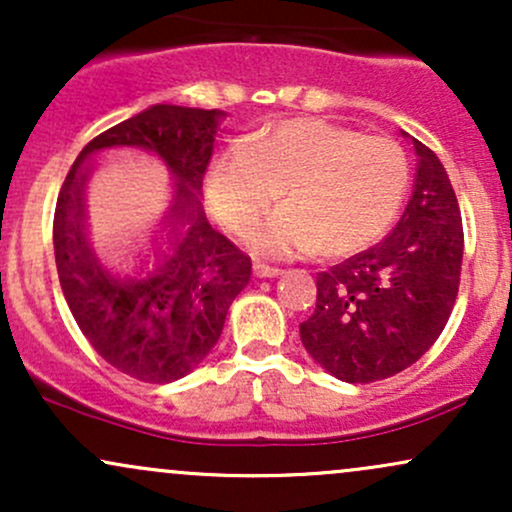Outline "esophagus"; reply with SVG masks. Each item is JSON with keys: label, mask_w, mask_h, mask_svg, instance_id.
Listing matches in <instances>:
<instances>
[{"label": "esophagus", "mask_w": 512, "mask_h": 512, "mask_svg": "<svg viewBox=\"0 0 512 512\" xmlns=\"http://www.w3.org/2000/svg\"><path fill=\"white\" fill-rule=\"evenodd\" d=\"M252 272H255V276H260V279H274V276L284 274V269L269 267V264H264V262H255L252 264Z\"/></svg>", "instance_id": "1"}]
</instances>
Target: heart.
<instances>
[{
	"label": "heart",
	"mask_w": 512,
	"mask_h": 512,
	"mask_svg": "<svg viewBox=\"0 0 512 512\" xmlns=\"http://www.w3.org/2000/svg\"><path fill=\"white\" fill-rule=\"evenodd\" d=\"M407 156L390 137L325 120H286L216 158L209 197L231 231H248L276 197L286 199L250 231L252 248L327 257L368 248L395 219L407 190Z\"/></svg>",
	"instance_id": "obj_1"
}]
</instances>
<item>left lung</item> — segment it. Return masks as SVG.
<instances>
[{
	"instance_id": "obj_1",
	"label": "left lung",
	"mask_w": 512,
	"mask_h": 512,
	"mask_svg": "<svg viewBox=\"0 0 512 512\" xmlns=\"http://www.w3.org/2000/svg\"><path fill=\"white\" fill-rule=\"evenodd\" d=\"M414 149V195L395 231L317 274L315 310L301 322L308 354L344 383H375L419 361L460 289V204L438 156L416 139Z\"/></svg>"
}]
</instances>
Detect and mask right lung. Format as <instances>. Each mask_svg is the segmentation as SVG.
Listing matches in <instances>:
<instances>
[{
	"mask_svg": "<svg viewBox=\"0 0 512 512\" xmlns=\"http://www.w3.org/2000/svg\"><path fill=\"white\" fill-rule=\"evenodd\" d=\"M221 115V110L151 105L91 139L57 197L52 240L69 310L98 356L142 383H173L195 370L219 342L228 308L250 281V257L209 226L197 197ZM113 145L154 150L179 178L167 220L171 248L159 253L155 272L139 280L105 273L85 240L83 161Z\"/></svg>",
	"mask_w": 512,
	"mask_h": 512,
	"instance_id": "1",
	"label": "right lung"
}]
</instances>
